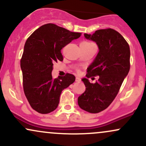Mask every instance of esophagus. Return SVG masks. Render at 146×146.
Wrapping results in <instances>:
<instances>
[{
    "label": "esophagus",
    "mask_w": 146,
    "mask_h": 146,
    "mask_svg": "<svg viewBox=\"0 0 146 146\" xmlns=\"http://www.w3.org/2000/svg\"><path fill=\"white\" fill-rule=\"evenodd\" d=\"M75 81L78 82H79L81 81V79L79 78V77H76V78H75Z\"/></svg>",
    "instance_id": "34e87169"
}]
</instances>
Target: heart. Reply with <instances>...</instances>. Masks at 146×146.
Wrapping results in <instances>:
<instances>
[{
  "instance_id": "heart-1",
  "label": "heart",
  "mask_w": 146,
  "mask_h": 146,
  "mask_svg": "<svg viewBox=\"0 0 146 146\" xmlns=\"http://www.w3.org/2000/svg\"><path fill=\"white\" fill-rule=\"evenodd\" d=\"M87 43H89V42H87ZM78 72H80V71H78Z\"/></svg>"
}]
</instances>
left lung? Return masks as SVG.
<instances>
[{
	"label": "left lung",
	"mask_w": 146,
	"mask_h": 146,
	"mask_svg": "<svg viewBox=\"0 0 146 146\" xmlns=\"http://www.w3.org/2000/svg\"><path fill=\"white\" fill-rule=\"evenodd\" d=\"M95 41L99 51L87 69L86 78L99 75L95 84L87 78L82 81L86 90L78 98V105L90 113H98L109 106L117 96L130 67V46L119 33L113 29H100L93 34L84 33Z\"/></svg>",
	"instance_id": "1"
}]
</instances>
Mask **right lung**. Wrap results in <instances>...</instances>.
<instances>
[{"instance_id":"obj_1","label":"right lung","mask_w":146,"mask_h":146,"mask_svg":"<svg viewBox=\"0 0 146 146\" xmlns=\"http://www.w3.org/2000/svg\"><path fill=\"white\" fill-rule=\"evenodd\" d=\"M81 33L52 23L44 25L25 42L21 60L24 93L33 110L47 114L57 108L62 91L75 82L73 75L53 79V63L62 61L61 49Z\"/></svg>"}]
</instances>
